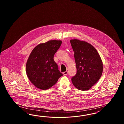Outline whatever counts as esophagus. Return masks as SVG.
Masks as SVG:
<instances>
[{"instance_id":"1","label":"esophagus","mask_w":124,"mask_h":124,"mask_svg":"<svg viewBox=\"0 0 124 124\" xmlns=\"http://www.w3.org/2000/svg\"><path fill=\"white\" fill-rule=\"evenodd\" d=\"M68 74V71L67 70H66V71L64 72V73H63V74H64V75H67Z\"/></svg>"}]
</instances>
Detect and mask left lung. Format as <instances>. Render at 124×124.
<instances>
[{
    "label": "left lung",
    "mask_w": 124,
    "mask_h": 124,
    "mask_svg": "<svg viewBox=\"0 0 124 124\" xmlns=\"http://www.w3.org/2000/svg\"><path fill=\"white\" fill-rule=\"evenodd\" d=\"M70 42L75 52L77 69L72 82L79 90H89L101 76L103 70L101 59L97 50L90 43L78 39H71Z\"/></svg>",
    "instance_id": "obj_1"
}]
</instances>
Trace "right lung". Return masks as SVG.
Segmentation results:
<instances>
[{"label":"right lung","instance_id":"right-lung-1","mask_svg":"<svg viewBox=\"0 0 124 124\" xmlns=\"http://www.w3.org/2000/svg\"><path fill=\"white\" fill-rule=\"evenodd\" d=\"M61 44V40H49L37 45L30 53L26 65L27 75L38 88L49 89L63 75L54 60Z\"/></svg>","mask_w":124,"mask_h":124}]
</instances>
